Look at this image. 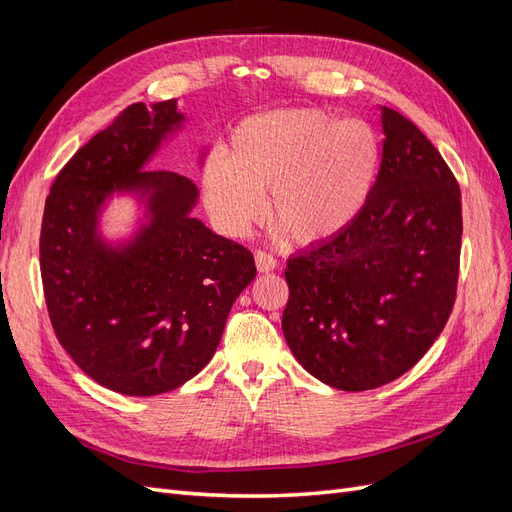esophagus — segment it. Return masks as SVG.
I'll return each instance as SVG.
<instances>
[{
  "mask_svg": "<svg viewBox=\"0 0 512 512\" xmlns=\"http://www.w3.org/2000/svg\"><path fill=\"white\" fill-rule=\"evenodd\" d=\"M254 260H256V269L260 273H269V271H273L277 267V260L271 254H267V252H256Z\"/></svg>",
  "mask_w": 512,
  "mask_h": 512,
  "instance_id": "esophagus-1",
  "label": "esophagus"
}]
</instances>
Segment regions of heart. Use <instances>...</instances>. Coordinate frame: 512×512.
Wrapping results in <instances>:
<instances>
[{
	"label": "heart",
	"mask_w": 512,
	"mask_h": 512,
	"mask_svg": "<svg viewBox=\"0 0 512 512\" xmlns=\"http://www.w3.org/2000/svg\"><path fill=\"white\" fill-rule=\"evenodd\" d=\"M380 147L367 123L316 108H282L243 119L222 158L203 168V196L213 222L243 237L265 215L280 235L318 245L342 232L365 209L378 175Z\"/></svg>",
	"instance_id": "obj_1"
}]
</instances>
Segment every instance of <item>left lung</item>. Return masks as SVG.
Instances as JSON below:
<instances>
[{"mask_svg":"<svg viewBox=\"0 0 512 512\" xmlns=\"http://www.w3.org/2000/svg\"><path fill=\"white\" fill-rule=\"evenodd\" d=\"M382 162L342 235L290 256L282 331L309 374L339 391L404 376L451 316L461 252V192L410 119L380 106Z\"/></svg>","mask_w":512,"mask_h":512,"instance_id":"obj_1","label":"left lung"}]
</instances>
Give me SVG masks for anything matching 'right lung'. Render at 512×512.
<instances>
[{"instance_id":"add662e5","label":"right lung","mask_w":512,"mask_h":512,"mask_svg":"<svg viewBox=\"0 0 512 512\" xmlns=\"http://www.w3.org/2000/svg\"><path fill=\"white\" fill-rule=\"evenodd\" d=\"M183 123L177 100L128 106L61 168L44 207L40 269L59 344L91 380L130 397L194 378L256 277L243 245L192 215L196 183L147 168ZM115 197H132L139 215L128 236L106 238Z\"/></svg>"}]
</instances>
